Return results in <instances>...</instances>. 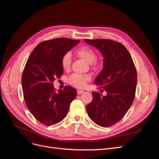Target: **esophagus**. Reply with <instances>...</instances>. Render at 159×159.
<instances>
[{"instance_id": "esophagus-1", "label": "esophagus", "mask_w": 159, "mask_h": 159, "mask_svg": "<svg viewBox=\"0 0 159 159\" xmlns=\"http://www.w3.org/2000/svg\"><path fill=\"white\" fill-rule=\"evenodd\" d=\"M84 92V90H81V89H79V90L77 91V93H78V95H81V93H83Z\"/></svg>"}]
</instances>
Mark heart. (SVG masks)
<instances>
[{
    "mask_svg": "<svg viewBox=\"0 0 159 159\" xmlns=\"http://www.w3.org/2000/svg\"><path fill=\"white\" fill-rule=\"evenodd\" d=\"M76 54L80 58L84 60L88 64H92L96 60V54L95 52L91 49L90 48L84 46L78 49L76 51ZM71 62V56L70 53L68 52L61 57V66L64 70H68L70 68ZM90 76L88 75H80L78 74H72L68 79V82L75 86L76 88H83L85 85L86 83L90 80Z\"/></svg>",
    "mask_w": 159,
    "mask_h": 159,
    "instance_id": "1",
    "label": "heart"
}]
</instances>
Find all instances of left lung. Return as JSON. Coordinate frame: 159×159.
Instances as JSON below:
<instances>
[{
	"label": "left lung",
	"mask_w": 159,
	"mask_h": 159,
	"mask_svg": "<svg viewBox=\"0 0 159 159\" xmlns=\"http://www.w3.org/2000/svg\"><path fill=\"white\" fill-rule=\"evenodd\" d=\"M84 41L103 57V69L94 84L107 92L105 95L92 92L93 99L86 109L95 123L110 127L119 121L131 106L135 95L137 71L129 52L120 43L107 39Z\"/></svg>",
	"instance_id": "obj_1"
}]
</instances>
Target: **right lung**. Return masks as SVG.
Returning <instances> with one entry per match:
<instances>
[{
	"mask_svg": "<svg viewBox=\"0 0 159 159\" xmlns=\"http://www.w3.org/2000/svg\"><path fill=\"white\" fill-rule=\"evenodd\" d=\"M80 40L55 38L37 45L27 60L22 87L27 107L38 121L53 125L63 120L77 91L71 86L55 91L53 82L64 74L61 57Z\"/></svg>",
	"mask_w": 159,
	"mask_h": 159,
	"instance_id": "1",
	"label": "right lung"
}]
</instances>
